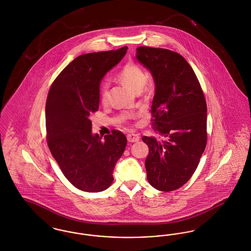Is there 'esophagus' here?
I'll return each mask as SVG.
<instances>
[{"label": "esophagus", "mask_w": 251, "mask_h": 251, "mask_svg": "<svg viewBox=\"0 0 251 251\" xmlns=\"http://www.w3.org/2000/svg\"><path fill=\"white\" fill-rule=\"evenodd\" d=\"M139 138H140V136H139L138 134H135V133H129V134L127 135V139H128V141L131 142V143L137 142V141L139 140Z\"/></svg>", "instance_id": "1"}]
</instances>
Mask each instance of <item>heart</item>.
I'll return each mask as SVG.
<instances>
[{"label":"heart","instance_id":"heart-1","mask_svg":"<svg viewBox=\"0 0 251 251\" xmlns=\"http://www.w3.org/2000/svg\"><path fill=\"white\" fill-rule=\"evenodd\" d=\"M116 76L122 84L127 85L135 92H138L141 89L147 90L151 85V80L148 75H146L143 68L134 62H128L125 64ZM99 93L100 100L105 102L107 100L108 96V85L106 83H100ZM131 117H132L131 115H126V118Z\"/></svg>","mask_w":251,"mask_h":251}]
</instances>
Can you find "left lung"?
<instances>
[{
    "instance_id": "left-lung-1",
    "label": "left lung",
    "mask_w": 251,
    "mask_h": 251,
    "mask_svg": "<svg viewBox=\"0 0 251 251\" xmlns=\"http://www.w3.org/2000/svg\"><path fill=\"white\" fill-rule=\"evenodd\" d=\"M136 58L150 70L155 82L151 125L162 137H142L149 146L147 179L159 191H173L191 178L205 150V97L191 66L178 52L138 47Z\"/></svg>"
}]
</instances>
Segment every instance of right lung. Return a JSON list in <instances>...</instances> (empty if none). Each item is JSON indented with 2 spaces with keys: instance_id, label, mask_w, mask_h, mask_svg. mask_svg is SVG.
<instances>
[{
  "instance_id": "add662e5",
  "label": "right lung",
  "mask_w": 251,
  "mask_h": 251,
  "mask_svg": "<svg viewBox=\"0 0 251 251\" xmlns=\"http://www.w3.org/2000/svg\"><path fill=\"white\" fill-rule=\"evenodd\" d=\"M128 47L82 54L55 78L46 101L49 149L64 176L82 191L101 192L112 184L113 170L127 138L113 130L104 136L91 132L90 116L99 110L100 83L126 54Z\"/></svg>"
}]
</instances>
